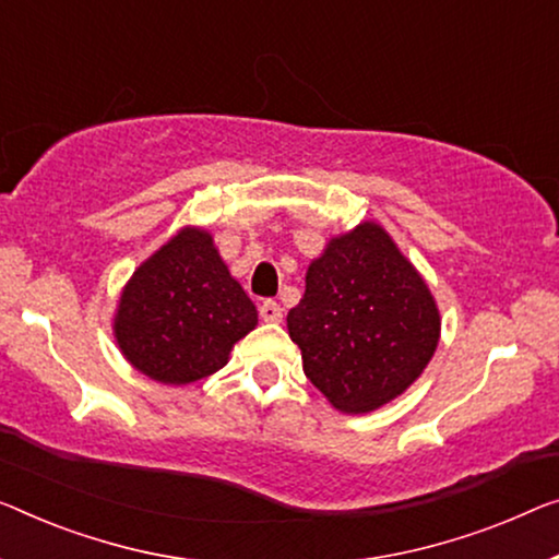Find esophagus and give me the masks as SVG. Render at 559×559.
Listing matches in <instances>:
<instances>
[{
  "instance_id": "1",
  "label": "esophagus",
  "mask_w": 559,
  "mask_h": 559,
  "mask_svg": "<svg viewBox=\"0 0 559 559\" xmlns=\"http://www.w3.org/2000/svg\"><path fill=\"white\" fill-rule=\"evenodd\" d=\"M258 313H261V319L265 321V323H281V319H283V308H281V304H276V301H263L261 306H258Z\"/></svg>"
}]
</instances>
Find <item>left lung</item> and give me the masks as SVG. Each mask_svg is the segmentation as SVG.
Returning a JSON list of instances; mask_svg holds the SVG:
<instances>
[{
    "instance_id": "obj_1",
    "label": "left lung",
    "mask_w": 559,
    "mask_h": 559,
    "mask_svg": "<svg viewBox=\"0 0 559 559\" xmlns=\"http://www.w3.org/2000/svg\"><path fill=\"white\" fill-rule=\"evenodd\" d=\"M286 321L306 377L346 414L404 394L435 356L441 329L429 286L371 221L329 240Z\"/></svg>"
}]
</instances>
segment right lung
Listing matches in <instances>:
<instances>
[{
	"label": "right lung",
	"instance_id": "add662e5",
	"mask_svg": "<svg viewBox=\"0 0 559 559\" xmlns=\"http://www.w3.org/2000/svg\"><path fill=\"white\" fill-rule=\"evenodd\" d=\"M258 311L213 246L211 233L182 228L124 286L115 338L124 359L160 384H193L228 364Z\"/></svg>",
	"mask_w": 559,
	"mask_h": 559
}]
</instances>
